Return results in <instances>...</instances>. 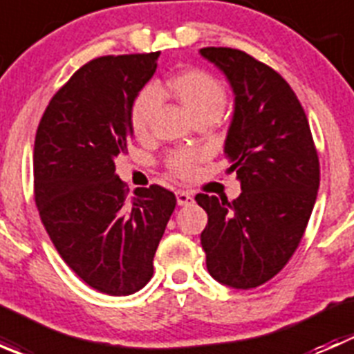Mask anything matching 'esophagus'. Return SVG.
I'll return each instance as SVG.
<instances>
[{"label": "esophagus", "mask_w": 354, "mask_h": 354, "mask_svg": "<svg viewBox=\"0 0 354 354\" xmlns=\"http://www.w3.org/2000/svg\"><path fill=\"white\" fill-rule=\"evenodd\" d=\"M176 202H178V205H190V203L194 202V197H192V194H188V192L178 190L176 192Z\"/></svg>", "instance_id": "1"}]
</instances>
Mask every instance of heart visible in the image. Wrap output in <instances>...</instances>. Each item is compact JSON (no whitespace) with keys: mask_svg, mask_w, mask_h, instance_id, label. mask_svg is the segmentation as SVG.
I'll return each mask as SVG.
<instances>
[{"mask_svg":"<svg viewBox=\"0 0 354 354\" xmlns=\"http://www.w3.org/2000/svg\"><path fill=\"white\" fill-rule=\"evenodd\" d=\"M167 88L197 120L202 116L219 118L226 108V91L219 78L198 68L178 71L167 78ZM160 104V92L156 87L142 88L130 111L131 130L137 137H144L151 128L152 116ZM202 157L195 149H180L167 157V167L178 176H190Z\"/></svg>","mask_w":354,"mask_h":354,"instance_id":"b5f03b06","label":"heart"}]
</instances>
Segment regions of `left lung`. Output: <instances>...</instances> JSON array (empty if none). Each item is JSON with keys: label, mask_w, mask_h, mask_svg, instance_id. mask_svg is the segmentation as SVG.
Listing matches in <instances>:
<instances>
[{"label": "left lung", "mask_w": 354, "mask_h": 354, "mask_svg": "<svg viewBox=\"0 0 354 354\" xmlns=\"http://www.w3.org/2000/svg\"><path fill=\"white\" fill-rule=\"evenodd\" d=\"M200 55L233 88L224 154L241 183L233 202L195 197L209 217L200 241L214 279L252 289L272 279L298 248L319 192V156L305 111L276 70L240 49L203 48Z\"/></svg>", "instance_id": "1"}]
</instances>
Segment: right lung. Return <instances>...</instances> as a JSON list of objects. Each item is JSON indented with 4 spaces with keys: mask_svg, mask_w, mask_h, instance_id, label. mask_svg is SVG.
Listing matches in <instances>:
<instances>
[{
    "mask_svg": "<svg viewBox=\"0 0 354 354\" xmlns=\"http://www.w3.org/2000/svg\"><path fill=\"white\" fill-rule=\"evenodd\" d=\"M160 53L102 56L84 65L49 101L34 145V195L42 224L82 281L111 296L151 281L157 245L176 207L152 185L135 197L114 159L133 137L130 111Z\"/></svg>",
    "mask_w": 354,
    "mask_h": 354,
    "instance_id": "right-lung-1",
    "label": "right lung"
}]
</instances>
